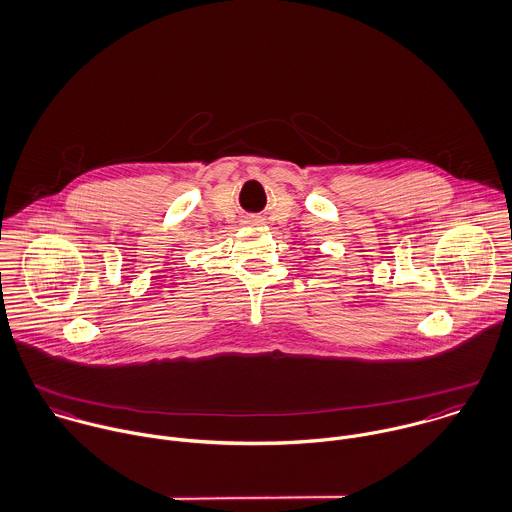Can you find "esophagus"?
<instances>
[{"label":"esophagus","mask_w":512,"mask_h":512,"mask_svg":"<svg viewBox=\"0 0 512 512\" xmlns=\"http://www.w3.org/2000/svg\"><path fill=\"white\" fill-rule=\"evenodd\" d=\"M251 223H255V219H253V221H251Z\"/></svg>","instance_id":"34e87169"}]
</instances>
